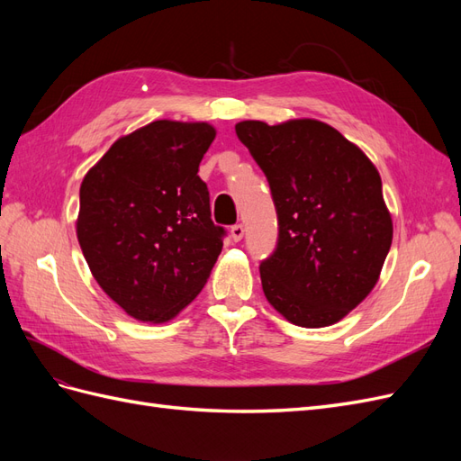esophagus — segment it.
<instances>
[{
	"instance_id": "34e87169",
	"label": "esophagus",
	"mask_w": 461,
	"mask_h": 461,
	"mask_svg": "<svg viewBox=\"0 0 461 461\" xmlns=\"http://www.w3.org/2000/svg\"><path fill=\"white\" fill-rule=\"evenodd\" d=\"M230 236L234 242H240L242 236H244V225H240V222H236V225L230 227Z\"/></svg>"
}]
</instances>
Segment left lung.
Instances as JSON below:
<instances>
[{
    "mask_svg": "<svg viewBox=\"0 0 461 461\" xmlns=\"http://www.w3.org/2000/svg\"><path fill=\"white\" fill-rule=\"evenodd\" d=\"M267 176L278 239L259 265L265 298L298 327L337 323L364 300L393 244L379 171L329 124H236Z\"/></svg>",
    "mask_w": 461,
    "mask_h": 461,
    "instance_id": "left-lung-1",
    "label": "left lung"
}]
</instances>
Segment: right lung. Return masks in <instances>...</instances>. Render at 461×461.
<instances>
[{
  "label": "right lung",
  "mask_w": 461,
  "mask_h": 461,
  "mask_svg": "<svg viewBox=\"0 0 461 461\" xmlns=\"http://www.w3.org/2000/svg\"><path fill=\"white\" fill-rule=\"evenodd\" d=\"M207 122L153 121L122 136L80 185L78 244L105 294L165 323L200 294L227 230L212 221L198 167Z\"/></svg>",
  "instance_id": "add662e5"
}]
</instances>
